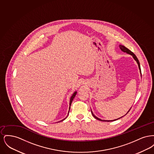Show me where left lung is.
<instances>
[{
	"label": "left lung",
	"instance_id": "1",
	"mask_svg": "<svg viewBox=\"0 0 154 154\" xmlns=\"http://www.w3.org/2000/svg\"><path fill=\"white\" fill-rule=\"evenodd\" d=\"M119 48H120V49L123 52H126V53H128V54H130V55H132V57H133V58L135 59V60L137 62V64H138V66H139V68L140 71V73L141 74V69H140V62L139 60V59H137V58L136 57V56L135 55V54L133 52L131 51V50H129L128 48H127L126 47H125V46L124 45H119ZM131 109H130V110H131ZM130 110L128 111V112H127V113H128L129 112V111ZM92 116H94V117L96 119H98V120H99V121H107V122H110V121H116V120H117L118 119H115V120H112V121H106V120H102L101 119H99V118H98L97 117H96L92 113ZM122 118V117H121ZM119 118H118V119H119Z\"/></svg>",
	"mask_w": 154,
	"mask_h": 154
}]
</instances>
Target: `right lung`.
<instances>
[{"label": "right lung", "instance_id": "obj_1", "mask_svg": "<svg viewBox=\"0 0 154 154\" xmlns=\"http://www.w3.org/2000/svg\"><path fill=\"white\" fill-rule=\"evenodd\" d=\"M76 94H77V92H75L73 94V95L72 96L71 98H70V107H69V110H70V106H71V104H72V101H73V99L74 98L75 96V95H76ZM69 112H68V115H69ZM66 118H65V119H66ZM65 119H63V120H61L60 121H62L65 120Z\"/></svg>", "mask_w": 154, "mask_h": 154}]
</instances>
